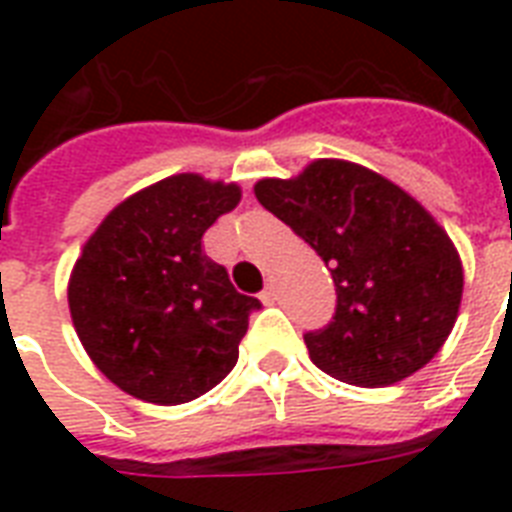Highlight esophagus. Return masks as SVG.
<instances>
[{
  "label": "esophagus",
  "mask_w": 512,
  "mask_h": 512,
  "mask_svg": "<svg viewBox=\"0 0 512 512\" xmlns=\"http://www.w3.org/2000/svg\"><path fill=\"white\" fill-rule=\"evenodd\" d=\"M260 300H263L265 305L276 303V287H273V284H268V287H265L263 292H260Z\"/></svg>",
  "instance_id": "1"
}]
</instances>
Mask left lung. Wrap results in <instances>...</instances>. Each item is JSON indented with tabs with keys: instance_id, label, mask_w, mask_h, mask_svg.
Here are the masks:
<instances>
[{
	"instance_id": "obj_1",
	"label": "left lung",
	"mask_w": 512,
	"mask_h": 512,
	"mask_svg": "<svg viewBox=\"0 0 512 512\" xmlns=\"http://www.w3.org/2000/svg\"><path fill=\"white\" fill-rule=\"evenodd\" d=\"M255 196L332 271L335 316L305 332L321 372L382 388L436 356L460 311L462 263L420 201L340 159H319L292 180L265 177Z\"/></svg>"
}]
</instances>
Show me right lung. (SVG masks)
<instances>
[{"mask_svg":"<svg viewBox=\"0 0 512 512\" xmlns=\"http://www.w3.org/2000/svg\"><path fill=\"white\" fill-rule=\"evenodd\" d=\"M239 199L236 183L172 175L111 209L84 244L68 308L84 350L124 393L185 404L239 361L260 300L236 292L201 249L204 231Z\"/></svg>","mask_w":512,"mask_h":512,"instance_id":"add662e5","label":"right lung"}]
</instances>
